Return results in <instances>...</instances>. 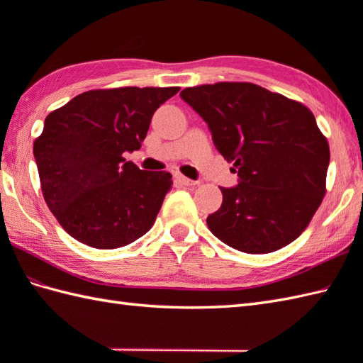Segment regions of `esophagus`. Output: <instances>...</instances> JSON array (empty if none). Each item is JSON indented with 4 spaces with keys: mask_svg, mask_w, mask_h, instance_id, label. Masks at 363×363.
Here are the masks:
<instances>
[{
    "mask_svg": "<svg viewBox=\"0 0 363 363\" xmlns=\"http://www.w3.org/2000/svg\"><path fill=\"white\" fill-rule=\"evenodd\" d=\"M174 179L179 184H182V186H195V184H196V181H191V179H189V177H186L181 173H176Z\"/></svg>",
    "mask_w": 363,
    "mask_h": 363,
    "instance_id": "34e87169",
    "label": "esophagus"
}]
</instances>
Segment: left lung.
Listing matches in <instances>:
<instances>
[{"mask_svg":"<svg viewBox=\"0 0 363 363\" xmlns=\"http://www.w3.org/2000/svg\"><path fill=\"white\" fill-rule=\"evenodd\" d=\"M181 98L201 115L240 182L221 189L211 233L248 254L281 250L303 234L326 194L329 143L303 103L251 82L187 87Z\"/></svg>","mask_w":363,"mask_h":363,"instance_id":"obj_1","label":"left lung"}]
</instances>
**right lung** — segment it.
I'll use <instances>...</instances> for the list:
<instances>
[{
    "label": "right lung",
    "instance_id": "1",
    "mask_svg": "<svg viewBox=\"0 0 363 363\" xmlns=\"http://www.w3.org/2000/svg\"><path fill=\"white\" fill-rule=\"evenodd\" d=\"M179 87L89 90L45 118L34 142L40 187L67 234L96 250L148 233L172 190L168 172H143L123 152L140 150L152 113Z\"/></svg>",
    "mask_w": 363,
    "mask_h": 363
}]
</instances>
